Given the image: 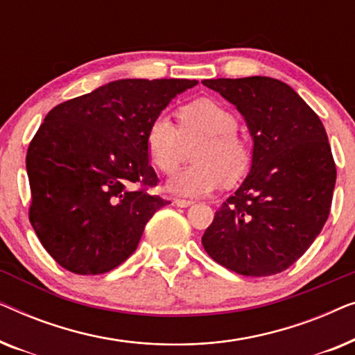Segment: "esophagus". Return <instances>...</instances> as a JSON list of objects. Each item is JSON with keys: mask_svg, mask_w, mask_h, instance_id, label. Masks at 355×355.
Returning <instances> with one entry per match:
<instances>
[{"mask_svg": "<svg viewBox=\"0 0 355 355\" xmlns=\"http://www.w3.org/2000/svg\"><path fill=\"white\" fill-rule=\"evenodd\" d=\"M174 205L176 207H181V208H187L193 205L192 200H184V198H174Z\"/></svg>", "mask_w": 355, "mask_h": 355, "instance_id": "1", "label": "esophagus"}]
</instances>
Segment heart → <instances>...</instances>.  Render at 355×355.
<instances>
[{
    "label": "heart",
    "instance_id": "1",
    "mask_svg": "<svg viewBox=\"0 0 355 355\" xmlns=\"http://www.w3.org/2000/svg\"><path fill=\"white\" fill-rule=\"evenodd\" d=\"M236 129L237 119L231 110L215 100L200 98L179 110V129L166 114L157 116L145 134V148L158 171L173 174L186 158V147L198 139L191 153L196 163L174 174L166 189L176 196L200 197L225 181H237L249 168L250 152Z\"/></svg>",
    "mask_w": 355,
    "mask_h": 355
}]
</instances>
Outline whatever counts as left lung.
<instances>
[{
  "mask_svg": "<svg viewBox=\"0 0 355 355\" xmlns=\"http://www.w3.org/2000/svg\"><path fill=\"white\" fill-rule=\"evenodd\" d=\"M230 101L252 137L244 182L215 213L202 236L218 263L244 276L289 268L322 232L331 208L336 166L315 111L271 77L207 79Z\"/></svg>",
  "mask_w": 355,
  "mask_h": 355,
  "instance_id": "left-lung-1",
  "label": "left lung"
}]
</instances>
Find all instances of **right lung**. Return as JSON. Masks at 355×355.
Listing matches in <instances>:
<instances>
[{"instance_id": "right-lung-1", "label": "right lung", "mask_w": 355, "mask_h": 355, "mask_svg": "<svg viewBox=\"0 0 355 355\" xmlns=\"http://www.w3.org/2000/svg\"><path fill=\"white\" fill-rule=\"evenodd\" d=\"M187 79H119L67 100L45 116L27 150L31 223L45 250L76 275L116 268L168 200L157 186L145 134Z\"/></svg>"}]
</instances>
